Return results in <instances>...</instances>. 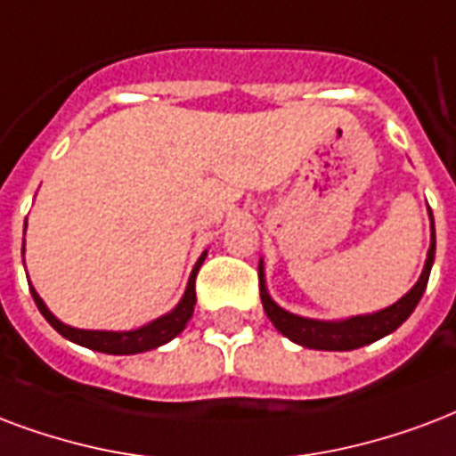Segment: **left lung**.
<instances>
[{
    "label": "left lung",
    "instance_id": "1",
    "mask_svg": "<svg viewBox=\"0 0 456 456\" xmlns=\"http://www.w3.org/2000/svg\"><path fill=\"white\" fill-rule=\"evenodd\" d=\"M430 217V246L428 256H426V265L419 277V282L413 284L411 289L406 291L404 297L395 301L387 308L375 313H366V315H352L344 321H318V318H304L297 313L284 311L282 305L274 304L270 291L265 284V265L263 258L258 263V277H260V301L265 308V315L273 321L277 332H282L287 339H291L298 346L305 349H318V352H352V349H361L366 344H373L382 337L392 335L395 330L413 313V308L421 301L426 284H428L430 267L436 260V222H433V213L428 208Z\"/></svg>",
    "mask_w": 456,
    "mask_h": 456
}]
</instances>
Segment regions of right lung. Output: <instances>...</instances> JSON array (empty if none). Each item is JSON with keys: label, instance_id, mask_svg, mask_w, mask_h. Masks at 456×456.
<instances>
[{"label": "right lung", "instance_id": "add662e5", "mask_svg": "<svg viewBox=\"0 0 456 456\" xmlns=\"http://www.w3.org/2000/svg\"><path fill=\"white\" fill-rule=\"evenodd\" d=\"M26 232V229H23ZM23 253H26V239H23ZM208 251H203V256L196 260V265L191 270L189 284H186V291L179 304L174 305L172 311L159 315L155 321L145 322L141 328L135 330H81L66 325L54 315V313L47 308L40 294L35 291V287H30V294L35 298V305L40 308V313L45 315V321L50 322L52 328L57 330L59 335L66 337L69 342L81 344V346H88L93 352L102 354H114V356H128V354H143L151 352V349H158L162 344L172 342L174 337L182 335V330L186 328V322L191 321L193 315V305H196V274L203 265ZM30 284V282H28Z\"/></svg>", "mask_w": 456, "mask_h": 456}]
</instances>
